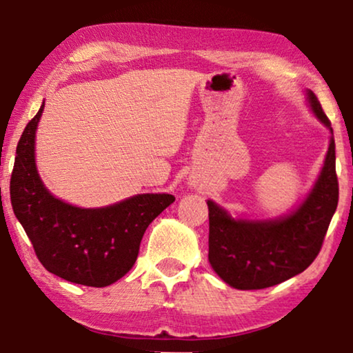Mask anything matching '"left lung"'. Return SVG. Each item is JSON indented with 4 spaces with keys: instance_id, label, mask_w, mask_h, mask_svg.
<instances>
[{
    "instance_id": "1",
    "label": "left lung",
    "mask_w": 353,
    "mask_h": 353,
    "mask_svg": "<svg viewBox=\"0 0 353 353\" xmlns=\"http://www.w3.org/2000/svg\"><path fill=\"white\" fill-rule=\"evenodd\" d=\"M316 117L331 122L312 90ZM333 132V130H331ZM334 140L312 192L291 214L274 221H236L208 201V261L219 277L237 290H263L298 275L314 263L339 201Z\"/></svg>"
}]
</instances>
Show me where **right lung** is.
<instances>
[{"mask_svg": "<svg viewBox=\"0 0 353 353\" xmlns=\"http://www.w3.org/2000/svg\"><path fill=\"white\" fill-rule=\"evenodd\" d=\"M25 127L11 175V203L49 272L85 287H108L129 272L146 228L175 201L172 194H139L105 208H79L55 199L34 165V134L43 113Z\"/></svg>", "mask_w": 353, "mask_h": 353, "instance_id": "1", "label": "right lung"}]
</instances>
